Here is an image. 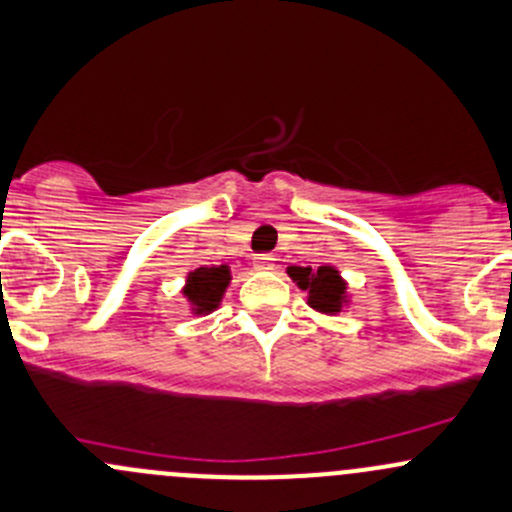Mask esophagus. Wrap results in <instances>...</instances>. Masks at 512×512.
Masks as SVG:
<instances>
[{
	"label": "esophagus",
	"instance_id": "obj_1",
	"mask_svg": "<svg viewBox=\"0 0 512 512\" xmlns=\"http://www.w3.org/2000/svg\"><path fill=\"white\" fill-rule=\"evenodd\" d=\"M252 265H255V270H260V272H270V270H274V255H267V252L255 255Z\"/></svg>",
	"mask_w": 512,
	"mask_h": 512
}]
</instances>
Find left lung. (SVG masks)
Here are the masks:
<instances>
[{
    "label": "left lung",
    "mask_w": 512,
    "mask_h": 512,
    "mask_svg": "<svg viewBox=\"0 0 512 512\" xmlns=\"http://www.w3.org/2000/svg\"><path fill=\"white\" fill-rule=\"evenodd\" d=\"M294 284L306 292V304L314 311L326 316L341 314L343 309L351 306V292L348 282L341 277L338 267L321 265V267H299L292 265L287 270Z\"/></svg>",
    "instance_id": "obj_1"
}]
</instances>
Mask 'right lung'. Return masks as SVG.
Returning a JSON list of instances; mask_svg holds the SVG:
<instances>
[{
  "mask_svg": "<svg viewBox=\"0 0 512 512\" xmlns=\"http://www.w3.org/2000/svg\"><path fill=\"white\" fill-rule=\"evenodd\" d=\"M230 279H233V274H230L228 265L198 267V270L188 272L184 289H181L188 311L193 316L213 314L220 301H223L225 292H228Z\"/></svg>",
  "mask_w": 512,
  "mask_h": 512,
  "instance_id": "obj_1",
  "label": "right lung"
}]
</instances>
